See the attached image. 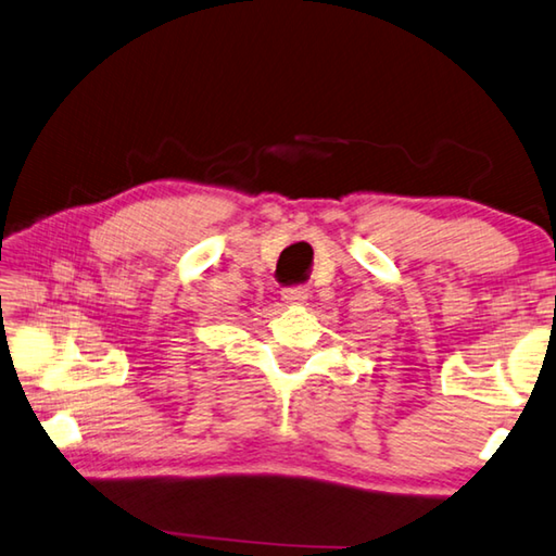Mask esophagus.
Masks as SVG:
<instances>
[{
    "label": "esophagus",
    "mask_w": 556,
    "mask_h": 556,
    "mask_svg": "<svg viewBox=\"0 0 556 556\" xmlns=\"http://www.w3.org/2000/svg\"><path fill=\"white\" fill-rule=\"evenodd\" d=\"M280 293H283V300H286V303H290V305H300V303H305V300H307L309 290H307L305 286H290V288H283V290H280Z\"/></svg>",
    "instance_id": "obj_1"
}]
</instances>
